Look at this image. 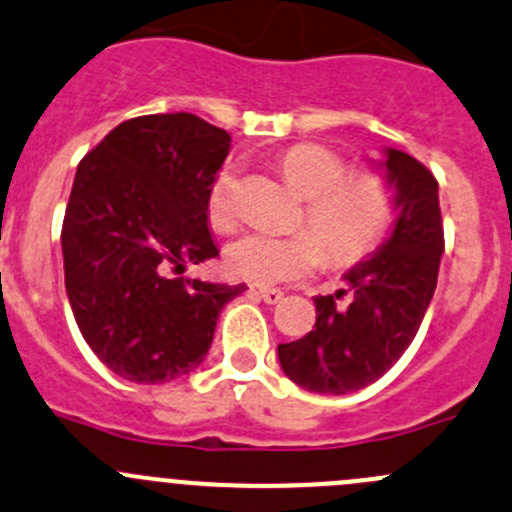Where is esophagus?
<instances>
[{"label": "esophagus", "mask_w": 512, "mask_h": 512, "mask_svg": "<svg viewBox=\"0 0 512 512\" xmlns=\"http://www.w3.org/2000/svg\"><path fill=\"white\" fill-rule=\"evenodd\" d=\"M257 295H260V300H265L267 305H277V302L285 297V292L275 290V287H260V290H257Z\"/></svg>", "instance_id": "1"}]
</instances>
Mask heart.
I'll use <instances>...</instances> for the list:
<instances>
[{"mask_svg":"<svg viewBox=\"0 0 512 512\" xmlns=\"http://www.w3.org/2000/svg\"><path fill=\"white\" fill-rule=\"evenodd\" d=\"M287 182L305 197L302 225L309 232L272 235L245 232L225 250L230 275L255 285H280L312 275L322 260L335 267L370 255L388 232L395 210L390 182L375 172L350 175L337 152L322 145H295L282 155ZM207 217L215 230H232L237 222V177L225 167L207 192Z\"/></svg>","mask_w":512,"mask_h":512,"instance_id":"obj_1","label":"heart"}]
</instances>
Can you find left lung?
Wrapping results in <instances>:
<instances>
[{
    "mask_svg": "<svg viewBox=\"0 0 512 512\" xmlns=\"http://www.w3.org/2000/svg\"><path fill=\"white\" fill-rule=\"evenodd\" d=\"M395 195L393 232L375 255L345 272L346 290L315 297V330L277 347L285 375L310 393L347 395L367 388L415 340L438 285L443 257L438 180L408 152L388 147L380 162Z\"/></svg>",
    "mask_w": 512,
    "mask_h": 512,
    "instance_id": "1",
    "label": "left lung"
}]
</instances>
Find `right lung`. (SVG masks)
Wrapping results in <instances>:
<instances>
[{
    "label": "right lung",
    "instance_id": "obj_1",
    "mask_svg": "<svg viewBox=\"0 0 512 512\" xmlns=\"http://www.w3.org/2000/svg\"><path fill=\"white\" fill-rule=\"evenodd\" d=\"M230 135L197 114L117 124L77 167L62 225L64 287L94 355L155 385L205 360L222 307L242 285L182 277L217 257L207 192Z\"/></svg>",
    "mask_w": 512,
    "mask_h": 512
}]
</instances>
